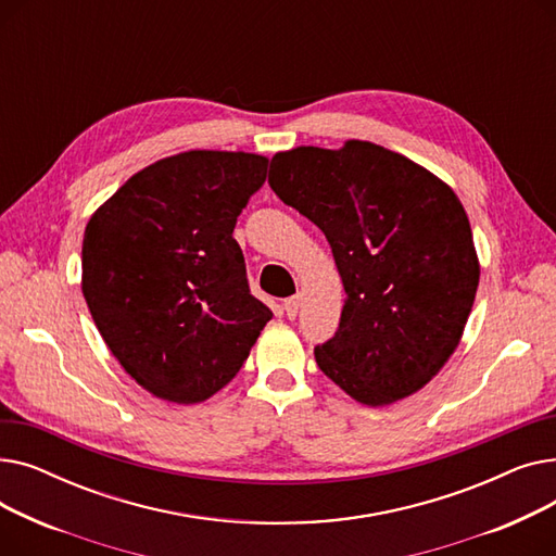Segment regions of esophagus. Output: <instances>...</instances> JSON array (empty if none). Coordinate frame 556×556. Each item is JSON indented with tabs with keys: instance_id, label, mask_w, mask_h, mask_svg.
Masks as SVG:
<instances>
[{
	"instance_id": "esophagus-1",
	"label": "esophagus",
	"mask_w": 556,
	"mask_h": 556,
	"mask_svg": "<svg viewBox=\"0 0 556 556\" xmlns=\"http://www.w3.org/2000/svg\"><path fill=\"white\" fill-rule=\"evenodd\" d=\"M300 306H302V295H293V298L283 300V311H286V315H288L290 319H295V317H298Z\"/></svg>"
}]
</instances>
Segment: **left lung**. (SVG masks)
Instances as JSON below:
<instances>
[{
  "mask_svg": "<svg viewBox=\"0 0 556 556\" xmlns=\"http://www.w3.org/2000/svg\"><path fill=\"white\" fill-rule=\"evenodd\" d=\"M268 182L325 231L346 293L336 336L315 346L317 367L371 407L419 392L457 349L480 281L455 191L361 139L277 153Z\"/></svg>",
  "mask_w": 556,
  "mask_h": 556,
  "instance_id": "left-lung-1",
  "label": "left lung"
}]
</instances>
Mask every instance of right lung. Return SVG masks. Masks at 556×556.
I'll return each mask as SVG.
<instances>
[{
  "mask_svg": "<svg viewBox=\"0 0 556 556\" xmlns=\"http://www.w3.org/2000/svg\"><path fill=\"white\" fill-rule=\"evenodd\" d=\"M268 157L187 151L141 168L92 214L83 295L112 356L157 399L191 405L239 374L273 311L231 237Z\"/></svg>",
  "mask_w": 556,
  "mask_h": 556,
  "instance_id": "1",
  "label": "right lung"
}]
</instances>
